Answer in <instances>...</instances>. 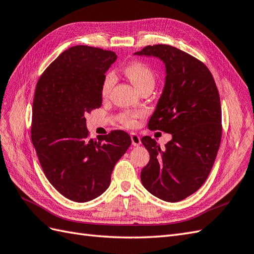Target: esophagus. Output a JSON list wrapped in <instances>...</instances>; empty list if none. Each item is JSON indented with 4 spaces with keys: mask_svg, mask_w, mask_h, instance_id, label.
<instances>
[{
    "mask_svg": "<svg viewBox=\"0 0 254 254\" xmlns=\"http://www.w3.org/2000/svg\"><path fill=\"white\" fill-rule=\"evenodd\" d=\"M131 139H132V145H133V146H139V145L141 144L140 137H139V136H138L137 134L132 133V134H131Z\"/></svg>",
    "mask_w": 254,
    "mask_h": 254,
    "instance_id": "obj_1",
    "label": "esophagus"
}]
</instances>
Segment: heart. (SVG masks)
<instances>
[{"mask_svg":"<svg viewBox=\"0 0 254 254\" xmlns=\"http://www.w3.org/2000/svg\"><path fill=\"white\" fill-rule=\"evenodd\" d=\"M125 74L135 86L138 91L147 86H153L154 84V74L152 69L147 66L146 64L140 62H133L127 65L125 68ZM116 82V76L113 71H108L104 76L102 82L101 92L103 96H107L112 91ZM139 117L138 113H125L121 116L122 123L126 127H133L136 126V119Z\"/></svg>","mask_w":254,"mask_h":254,"instance_id":"obj_1","label":"heart"}]
</instances>
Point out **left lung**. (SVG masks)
I'll use <instances>...</instances> for the list:
<instances>
[{
	"label": "left lung",
	"instance_id": "8db88e82",
	"mask_svg": "<svg viewBox=\"0 0 254 254\" xmlns=\"http://www.w3.org/2000/svg\"><path fill=\"white\" fill-rule=\"evenodd\" d=\"M134 55L159 58L165 65L164 89L148 127L172 134L164 149L150 136L141 138L150 154L141 184L160 199L183 200L203 186L219 150L222 118L216 82L203 62L170 45L146 46Z\"/></svg>",
	"mask_w": 254,
	"mask_h": 254
}]
</instances>
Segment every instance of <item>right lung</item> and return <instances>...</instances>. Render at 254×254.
Returning a JSON list of instances; mask_svg holds the SVG:
<instances>
[{"mask_svg":"<svg viewBox=\"0 0 254 254\" xmlns=\"http://www.w3.org/2000/svg\"><path fill=\"white\" fill-rule=\"evenodd\" d=\"M114 51L70 47L45 69L32 107L31 139L45 176L66 198L84 203L107 190L131 137L116 129L89 139L84 115L102 105V82Z\"/></svg>","mask_w":254,"mask_h":254,"instance_id":"add662e5","label":"right lung"}]
</instances>
